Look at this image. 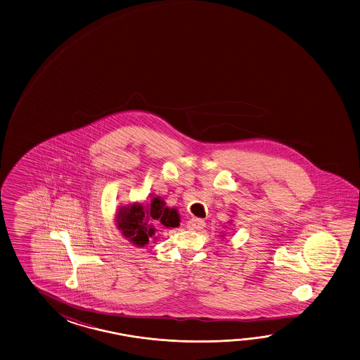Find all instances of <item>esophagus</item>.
Here are the masks:
<instances>
[{"label": "esophagus", "instance_id": "1", "mask_svg": "<svg viewBox=\"0 0 360 360\" xmlns=\"http://www.w3.org/2000/svg\"><path fill=\"white\" fill-rule=\"evenodd\" d=\"M205 227V222L200 218H191L188 222V229H194V231H200Z\"/></svg>", "mask_w": 360, "mask_h": 360}]
</instances>
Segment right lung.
Instances as JSON below:
<instances>
[{
	"mask_svg": "<svg viewBox=\"0 0 360 360\" xmlns=\"http://www.w3.org/2000/svg\"><path fill=\"white\" fill-rule=\"evenodd\" d=\"M150 222L156 223L157 226L177 227L180 218L176 210L167 208L164 200L158 196L146 210L141 205L133 204L129 208H123L117 214L119 229H122L125 237L137 246H144L150 241V237L155 235V229Z\"/></svg>",
	"mask_w": 360,
	"mask_h": 360,
	"instance_id": "obj_1",
	"label": "right lung"
}]
</instances>
